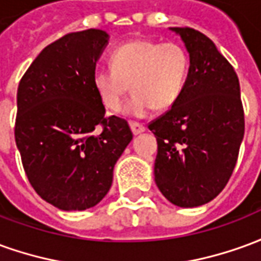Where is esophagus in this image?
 <instances>
[{"instance_id": "esophagus-1", "label": "esophagus", "mask_w": 261, "mask_h": 261, "mask_svg": "<svg viewBox=\"0 0 261 261\" xmlns=\"http://www.w3.org/2000/svg\"><path fill=\"white\" fill-rule=\"evenodd\" d=\"M130 127L134 136H138V134H141V133L145 131V125L141 124V123H137V121H131Z\"/></svg>"}]
</instances>
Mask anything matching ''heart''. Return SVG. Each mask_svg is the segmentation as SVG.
Listing matches in <instances>:
<instances>
[{
    "label": "heart",
    "instance_id": "heart-1",
    "mask_svg": "<svg viewBox=\"0 0 261 261\" xmlns=\"http://www.w3.org/2000/svg\"><path fill=\"white\" fill-rule=\"evenodd\" d=\"M190 57L177 43L131 40L110 54V68L97 69L92 85L100 102L110 112H120L128 89L134 92L125 113L147 116L153 108H172L185 91Z\"/></svg>",
    "mask_w": 261,
    "mask_h": 261
}]
</instances>
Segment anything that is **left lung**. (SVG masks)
Instances as JSON below:
<instances>
[{
  "mask_svg": "<svg viewBox=\"0 0 261 261\" xmlns=\"http://www.w3.org/2000/svg\"><path fill=\"white\" fill-rule=\"evenodd\" d=\"M190 56L179 100L149 123L158 142L155 183L172 204L193 208L224 190L233 172L245 116L233 67L211 39L192 28H170Z\"/></svg>",
  "mask_w": 261,
  "mask_h": 261,
  "instance_id": "8db88e82",
  "label": "left lung"
}]
</instances>
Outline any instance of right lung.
I'll list each match as a JSON object with an SVG mask.
<instances>
[{"mask_svg": "<svg viewBox=\"0 0 261 261\" xmlns=\"http://www.w3.org/2000/svg\"><path fill=\"white\" fill-rule=\"evenodd\" d=\"M100 29L68 33L42 50L18 86L15 141L35 192L63 211L106 196L117 159L133 140L128 123L105 116L92 85L108 46Z\"/></svg>", "mask_w": 261, "mask_h": 261, "instance_id": "right-lung-1", "label": "right lung"}]
</instances>
